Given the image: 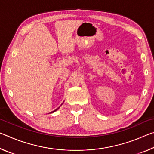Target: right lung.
<instances>
[{
  "instance_id": "1",
  "label": "right lung",
  "mask_w": 154,
  "mask_h": 154,
  "mask_svg": "<svg viewBox=\"0 0 154 154\" xmlns=\"http://www.w3.org/2000/svg\"><path fill=\"white\" fill-rule=\"evenodd\" d=\"M58 109H59V108H58V109H56V110H54V111H52V112H51V113H54V112H55L56 111H57V110H58Z\"/></svg>"
}]
</instances>
